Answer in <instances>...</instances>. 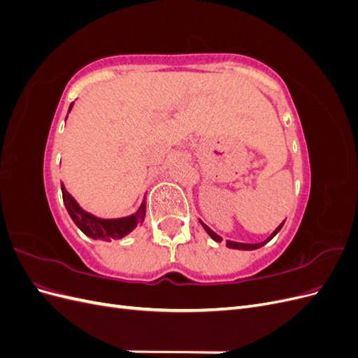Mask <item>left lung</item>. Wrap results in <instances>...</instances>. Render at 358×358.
Returning a JSON list of instances; mask_svg holds the SVG:
<instances>
[{
	"label": "left lung",
	"mask_w": 358,
	"mask_h": 358,
	"mask_svg": "<svg viewBox=\"0 0 358 358\" xmlns=\"http://www.w3.org/2000/svg\"><path fill=\"white\" fill-rule=\"evenodd\" d=\"M201 225L204 227V230L209 233V236L212 237V239H213V241H216V242H221V241H222V237H221V236H218V234H216V233H215L213 230H210L208 225H206V224H203V222H201ZM282 225H284V224H280V225L278 227V229H276V230H275V231L272 233V236H270V237H268V239H266V241H264V242H262V243H239V242L227 241V246H230V248H234V249H257V248H262V246H263V245H266V243H267V242H268L270 239H273V237H275V236L278 234V231H279L280 229H282Z\"/></svg>",
	"instance_id": "left-lung-1"
}]
</instances>
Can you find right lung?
Returning a JSON list of instances; mask_svg holds the SVG:
<instances>
[{
  "label": "right lung",
  "instance_id": "right-lung-1",
  "mask_svg": "<svg viewBox=\"0 0 358 358\" xmlns=\"http://www.w3.org/2000/svg\"><path fill=\"white\" fill-rule=\"evenodd\" d=\"M70 109H71V106H70ZM61 189H62L64 204H66L71 220L86 236L92 237V239H101L106 242H110L112 239H115V241L122 239L124 236L131 233L136 227L138 224H142L145 220V213H146V203L145 201L142 203V206H140L138 210L134 215L127 216V218L100 220V218H95L94 215L85 212L67 192L66 187L61 185ZM79 214L81 215L80 217L78 216Z\"/></svg>",
  "mask_w": 358,
  "mask_h": 358
}]
</instances>
